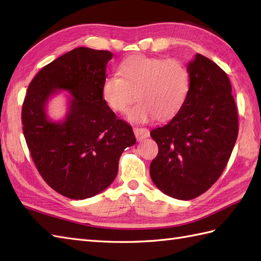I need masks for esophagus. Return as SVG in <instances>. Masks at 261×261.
I'll return each mask as SVG.
<instances>
[{
  "label": "esophagus",
  "instance_id": "1",
  "mask_svg": "<svg viewBox=\"0 0 261 261\" xmlns=\"http://www.w3.org/2000/svg\"><path fill=\"white\" fill-rule=\"evenodd\" d=\"M134 132L138 140H143L149 137V130L147 127H134Z\"/></svg>",
  "mask_w": 261,
  "mask_h": 261
}]
</instances>
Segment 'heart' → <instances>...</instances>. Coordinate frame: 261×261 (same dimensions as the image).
<instances>
[{
  "label": "heart",
  "instance_id": "1",
  "mask_svg": "<svg viewBox=\"0 0 261 261\" xmlns=\"http://www.w3.org/2000/svg\"><path fill=\"white\" fill-rule=\"evenodd\" d=\"M190 85V73L179 60L135 55L120 64L119 76L104 80L102 98L113 112L124 113L137 97V104L127 113L134 122L153 116L167 120L182 108Z\"/></svg>",
  "mask_w": 261,
  "mask_h": 261
}]
</instances>
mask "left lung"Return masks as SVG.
Returning a JSON list of instances; mask_svg holds the SVG:
<instances>
[{
	"label": "left lung",
	"instance_id": "obj_1",
	"mask_svg": "<svg viewBox=\"0 0 261 261\" xmlns=\"http://www.w3.org/2000/svg\"><path fill=\"white\" fill-rule=\"evenodd\" d=\"M190 92L167 124L150 132L158 154L150 176L160 191L177 199H193L219 179L237 141L238 110L228 75L196 54L187 65Z\"/></svg>",
	"mask_w": 261,
	"mask_h": 261
}]
</instances>
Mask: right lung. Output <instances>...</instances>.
Here are the masks:
<instances>
[{
  "instance_id": "add662e5",
  "label": "right lung",
  "mask_w": 261,
  "mask_h": 261,
  "mask_svg": "<svg viewBox=\"0 0 261 261\" xmlns=\"http://www.w3.org/2000/svg\"><path fill=\"white\" fill-rule=\"evenodd\" d=\"M113 54L75 48L42 67L28 86L22 105L23 135L33 163L53 190L71 199L101 193L118 174L119 159L136 137L102 98L107 65ZM57 89L73 97L63 122L44 108Z\"/></svg>"
}]
</instances>
